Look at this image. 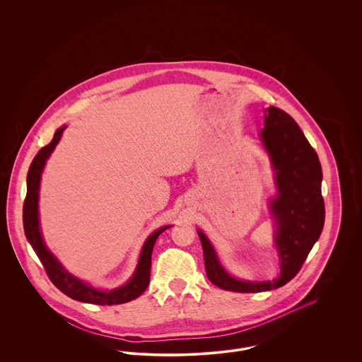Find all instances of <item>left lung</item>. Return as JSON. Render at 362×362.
I'll return each instance as SVG.
<instances>
[{
	"mask_svg": "<svg viewBox=\"0 0 362 362\" xmlns=\"http://www.w3.org/2000/svg\"><path fill=\"white\" fill-rule=\"evenodd\" d=\"M262 141L276 170L278 195L272 201V213L278 225L276 244L281 274L274 281L264 282L240 281L229 276L210 241L198 230L207 278L224 291L259 293L284 286L297 276L325 225L322 165L298 124L288 112L272 105L264 111Z\"/></svg>",
	"mask_w": 362,
	"mask_h": 362,
	"instance_id": "8db88e82",
	"label": "left lung"
}]
</instances>
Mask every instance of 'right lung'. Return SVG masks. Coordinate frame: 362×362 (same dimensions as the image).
Here are the masks:
<instances>
[{"instance_id":"add662e5","label":"right lung","mask_w":362,"mask_h":362,"mask_svg":"<svg viewBox=\"0 0 362 362\" xmlns=\"http://www.w3.org/2000/svg\"><path fill=\"white\" fill-rule=\"evenodd\" d=\"M65 129H66V126L59 127L55 132L52 142L49 145L43 146L37 152V155L35 156L34 160L30 165V170L27 173V195H25L24 206H23V224H24L25 236L30 241V244L33 245L37 258L40 259L50 281L61 292L69 296L70 298L83 301V303H89V304H96V305H117V304L129 303L132 300H136L138 296H141L148 288L149 278H151V262H152L153 245H155L158 235L170 226H163V228L157 229L148 238V240L145 241L134 276L119 289L102 292L92 286H88L78 278L69 274L61 266V263L55 259L52 252L46 248L43 239H42V235H40L39 218H37V198H39L40 173L43 171L46 160L49 158V156L52 155L55 145L61 139V136Z\"/></svg>"}]
</instances>
